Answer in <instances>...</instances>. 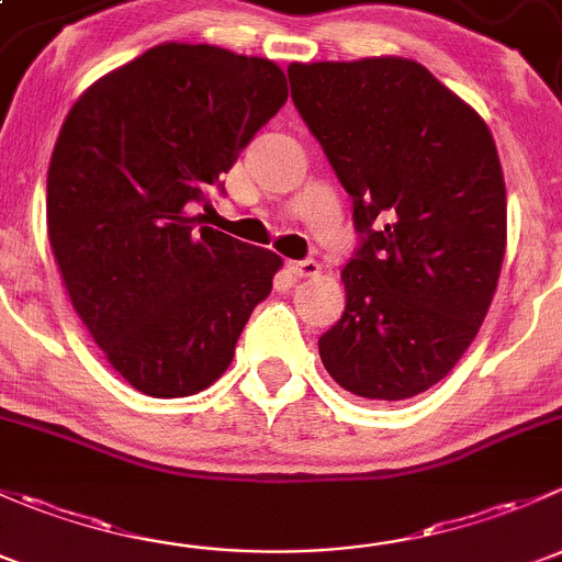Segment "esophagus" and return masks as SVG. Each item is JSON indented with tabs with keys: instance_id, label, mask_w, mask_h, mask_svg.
I'll use <instances>...</instances> for the list:
<instances>
[{
	"instance_id": "1",
	"label": "esophagus",
	"mask_w": 562,
	"mask_h": 562,
	"mask_svg": "<svg viewBox=\"0 0 562 562\" xmlns=\"http://www.w3.org/2000/svg\"><path fill=\"white\" fill-rule=\"evenodd\" d=\"M288 271H291L293 277H317L321 274V263L313 258L307 260H288Z\"/></svg>"
}]
</instances>
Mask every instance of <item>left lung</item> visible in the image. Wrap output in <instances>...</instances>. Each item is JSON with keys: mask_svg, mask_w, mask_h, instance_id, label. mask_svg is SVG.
Returning <instances> with one entry per match:
<instances>
[{"mask_svg": "<svg viewBox=\"0 0 562 562\" xmlns=\"http://www.w3.org/2000/svg\"><path fill=\"white\" fill-rule=\"evenodd\" d=\"M291 98L353 198L345 313L317 339L364 400L443 381L479 334L506 252V181L484 119L413 59L291 65Z\"/></svg>", "mask_w": 562, "mask_h": 562, "instance_id": "left-lung-1", "label": "left lung"}]
</instances>
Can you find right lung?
Masks as SVG:
<instances>
[{
    "instance_id": "right-lung-1",
    "label": "right lung",
    "mask_w": 562,
    "mask_h": 562,
    "mask_svg": "<svg viewBox=\"0 0 562 562\" xmlns=\"http://www.w3.org/2000/svg\"><path fill=\"white\" fill-rule=\"evenodd\" d=\"M285 72L217 45L162 43L67 113L48 166V241L70 302L140 394L190 396L234 359L282 266L201 225L220 176L285 105Z\"/></svg>"
}]
</instances>
